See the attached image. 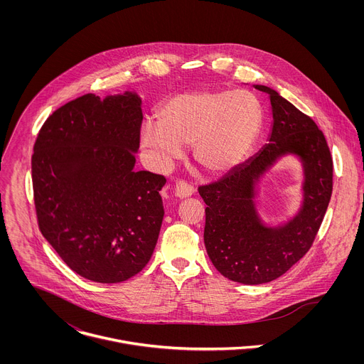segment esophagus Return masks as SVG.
I'll return each instance as SVG.
<instances>
[{
	"label": "esophagus",
	"mask_w": 364,
	"mask_h": 364,
	"mask_svg": "<svg viewBox=\"0 0 364 364\" xmlns=\"http://www.w3.org/2000/svg\"><path fill=\"white\" fill-rule=\"evenodd\" d=\"M173 195L175 198L178 199H186V198H191L193 195V186L186 183V182H182L179 181L175 188H173Z\"/></svg>",
	"instance_id": "esophagus-1"
}]
</instances>
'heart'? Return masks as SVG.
<instances>
[{
    "instance_id": "obj_1",
    "label": "heart",
    "mask_w": 364,
    "mask_h": 364,
    "mask_svg": "<svg viewBox=\"0 0 364 364\" xmlns=\"http://www.w3.org/2000/svg\"><path fill=\"white\" fill-rule=\"evenodd\" d=\"M262 127L258 98L245 90H198L166 100L141 127V144L162 162L192 147L196 168L218 178L250 156Z\"/></svg>"
}]
</instances>
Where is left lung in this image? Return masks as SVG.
<instances>
[{
	"label": "left lung",
	"instance_id": "1",
	"mask_svg": "<svg viewBox=\"0 0 364 364\" xmlns=\"http://www.w3.org/2000/svg\"><path fill=\"white\" fill-rule=\"evenodd\" d=\"M269 95L272 130L257 156L220 181L199 188L206 203L205 247L214 267L242 284H262L284 274L311 248L332 195V156L315 122L274 90ZM296 156L304 168V200L286 223L267 226L256 208L259 178L280 158Z\"/></svg>",
	"mask_w": 364,
	"mask_h": 364
}]
</instances>
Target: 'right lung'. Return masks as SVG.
Segmentation results:
<instances>
[{
	"mask_svg": "<svg viewBox=\"0 0 364 364\" xmlns=\"http://www.w3.org/2000/svg\"><path fill=\"white\" fill-rule=\"evenodd\" d=\"M141 100L126 91L82 95L53 112L32 156L41 232L65 264L97 283H120L151 258L166 179L136 171Z\"/></svg>",
	"mask_w": 364,
	"mask_h": 364,
	"instance_id": "obj_1",
	"label": "right lung"
}]
</instances>
